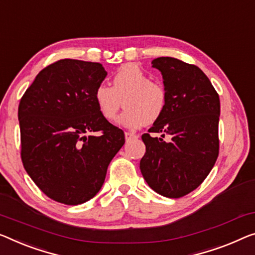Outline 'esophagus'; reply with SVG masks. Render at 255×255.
Returning a JSON list of instances; mask_svg holds the SVG:
<instances>
[{
	"label": "esophagus",
	"instance_id": "esophagus-1",
	"mask_svg": "<svg viewBox=\"0 0 255 255\" xmlns=\"http://www.w3.org/2000/svg\"><path fill=\"white\" fill-rule=\"evenodd\" d=\"M125 137H126V140H130V139H132V138L137 137V135L134 134V132L126 131V132H125Z\"/></svg>",
	"mask_w": 255,
	"mask_h": 255
}]
</instances>
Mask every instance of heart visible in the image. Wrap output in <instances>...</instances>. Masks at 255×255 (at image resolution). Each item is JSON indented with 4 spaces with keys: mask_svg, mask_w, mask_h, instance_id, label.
<instances>
[{
    "mask_svg": "<svg viewBox=\"0 0 255 255\" xmlns=\"http://www.w3.org/2000/svg\"><path fill=\"white\" fill-rule=\"evenodd\" d=\"M125 111L119 118L121 126L135 129L157 121L164 115L167 91L160 82L135 64H125L112 78V87L104 83L94 91V101L101 116L108 121L116 120L123 105Z\"/></svg>",
    "mask_w": 255,
    "mask_h": 255,
    "instance_id": "b5f03b06",
    "label": "heart"
}]
</instances>
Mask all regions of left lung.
<instances>
[{"label": "left lung", "mask_w": 255, "mask_h": 255, "mask_svg": "<svg viewBox=\"0 0 255 255\" xmlns=\"http://www.w3.org/2000/svg\"><path fill=\"white\" fill-rule=\"evenodd\" d=\"M167 91L164 115L143 134L140 173L159 195L180 198L203 183L219 155L220 98L203 71L172 57L152 60ZM171 136L169 142L163 140Z\"/></svg>", "instance_id": "8db88e82"}]
</instances>
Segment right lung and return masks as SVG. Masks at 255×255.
Returning <instances> with one entry per match:
<instances>
[{
	"label": "right lung",
	"instance_id": "1",
	"mask_svg": "<svg viewBox=\"0 0 255 255\" xmlns=\"http://www.w3.org/2000/svg\"><path fill=\"white\" fill-rule=\"evenodd\" d=\"M108 72L100 63L60 59L36 75L18 108L21 160L49 198L79 205L104 183L125 134L101 116L94 91ZM101 132L100 135L92 132Z\"/></svg>",
	"mask_w": 255,
	"mask_h": 255
}]
</instances>
